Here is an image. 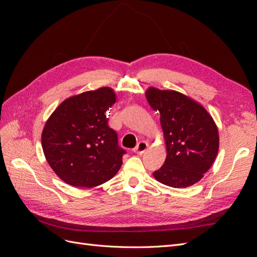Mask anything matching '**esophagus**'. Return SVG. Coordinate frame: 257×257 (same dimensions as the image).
<instances>
[{"mask_svg":"<svg viewBox=\"0 0 257 257\" xmlns=\"http://www.w3.org/2000/svg\"><path fill=\"white\" fill-rule=\"evenodd\" d=\"M148 147L149 146H148V144L146 142H139L138 145L134 148V152L139 155H142L148 149Z\"/></svg>","mask_w":257,"mask_h":257,"instance_id":"1","label":"esophagus"}]
</instances>
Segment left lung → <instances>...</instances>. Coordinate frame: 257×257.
<instances>
[{
    "label": "left lung",
    "instance_id": "1",
    "mask_svg": "<svg viewBox=\"0 0 257 257\" xmlns=\"http://www.w3.org/2000/svg\"><path fill=\"white\" fill-rule=\"evenodd\" d=\"M148 103L160 112L167 157L153 177L172 188L197 183L219 151V131L212 116L196 100L175 90L149 87Z\"/></svg>",
    "mask_w": 257,
    "mask_h": 257
}]
</instances>
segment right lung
Returning <instances> with one entry per match:
<instances>
[{
  "instance_id": "1",
  "label": "right lung",
  "mask_w": 257,
  "mask_h": 257,
  "mask_svg": "<svg viewBox=\"0 0 257 257\" xmlns=\"http://www.w3.org/2000/svg\"><path fill=\"white\" fill-rule=\"evenodd\" d=\"M115 93L103 87L64 99L46 121L42 147L49 166L65 183L93 188L118 173L125 153L105 112Z\"/></svg>"
}]
</instances>
